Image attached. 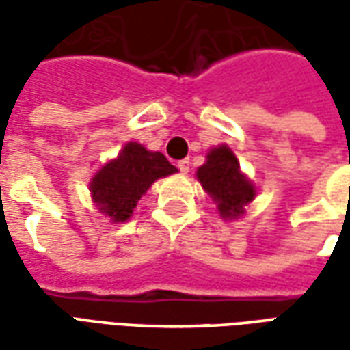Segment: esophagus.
<instances>
[{
  "label": "esophagus",
  "mask_w": 350,
  "mask_h": 350,
  "mask_svg": "<svg viewBox=\"0 0 350 350\" xmlns=\"http://www.w3.org/2000/svg\"><path fill=\"white\" fill-rule=\"evenodd\" d=\"M178 168H180V172H182V174H187V172H189V168H191L189 159L180 161V163H178Z\"/></svg>",
  "instance_id": "esophagus-1"
}]
</instances>
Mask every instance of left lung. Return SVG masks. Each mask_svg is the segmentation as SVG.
Masks as SVG:
<instances>
[{
	"label": "left lung",
	"instance_id": "8db88e82",
	"mask_svg": "<svg viewBox=\"0 0 350 350\" xmlns=\"http://www.w3.org/2000/svg\"><path fill=\"white\" fill-rule=\"evenodd\" d=\"M197 180L217 206L221 219L234 221L245 215V206L257 197V185L243 174L234 152L219 144L206 153V163L197 168Z\"/></svg>",
	"mask_w": 350,
	"mask_h": 350
}]
</instances>
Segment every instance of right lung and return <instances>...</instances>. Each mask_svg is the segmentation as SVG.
Instances as JSON below:
<instances>
[{
	"instance_id": "add662e5",
	"label": "right lung",
	"mask_w": 350,
	"mask_h": 350,
	"mask_svg": "<svg viewBox=\"0 0 350 350\" xmlns=\"http://www.w3.org/2000/svg\"><path fill=\"white\" fill-rule=\"evenodd\" d=\"M161 152H150L138 142H127L118 157L107 161L90 180L93 204L112 223H125L133 217L138 200L153 182L176 174Z\"/></svg>"
}]
</instances>
